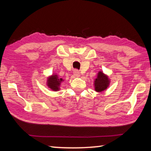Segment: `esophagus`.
Wrapping results in <instances>:
<instances>
[{
    "label": "esophagus",
    "instance_id": "esophagus-1",
    "mask_svg": "<svg viewBox=\"0 0 151 151\" xmlns=\"http://www.w3.org/2000/svg\"><path fill=\"white\" fill-rule=\"evenodd\" d=\"M73 75L75 77H79L80 76V73H79V71L77 69H75L73 71Z\"/></svg>",
    "mask_w": 151,
    "mask_h": 151
}]
</instances>
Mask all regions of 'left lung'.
I'll return each mask as SVG.
<instances>
[{
    "label": "left lung",
    "instance_id": "obj_1",
    "mask_svg": "<svg viewBox=\"0 0 151 151\" xmlns=\"http://www.w3.org/2000/svg\"><path fill=\"white\" fill-rule=\"evenodd\" d=\"M109 83V81L108 77L105 75H104L102 72H99L97 78H96L95 81H94L95 91L97 92H101L104 91L108 87Z\"/></svg>",
    "mask_w": 151,
    "mask_h": 151
}]
</instances>
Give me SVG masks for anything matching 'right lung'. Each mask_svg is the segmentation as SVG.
<instances>
[{"instance_id":"1","label":"right lung","mask_w":151,"mask_h":151,"mask_svg":"<svg viewBox=\"0 0 151 151\" xmlns=\"http://www.w3.org/2000/svg\"><path fill=\"white\" fill-rule=\"evenodd\" d=\"M62 78H58L57 75H53L48 78V86L53 91L58 90V86L60 85V83L62 81Z\"/></svg>"}]
</instances>
